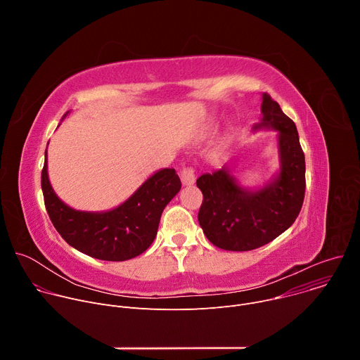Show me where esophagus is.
I'll use <instances>...</instances> for the list:
<instances>
[{
    "mask_svg": "<svg viewBox=\"0 0 360 360\" xmlns=\"http://www.w3.org/2000/svg\"><path fill=\"white\" fill-rule=\"evenodd\" d=\"M181 178L184 185H192L195 182V169L191 165L185 167L181 172Z\"/></svg>",
    "mask_w": 360,
    "mask_h": 360,
    "instance_id": "34e87169",
    "label": "esophagus"
}]
</instances>
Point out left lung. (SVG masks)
<instances>
[{
  "label": "left lung",
  "instance_id": "obj_1",
  "mask_svg": "<svg viewBox=\"0 0 360 360\" xmlns=\"http://www.w3.org/2000/svg\"><path fill=\"white\" fill-rule=\"evenodd\" d=\"M264 120L255 128L279 131V175L259 191L242 189L228 168L196 179L203 200L198 221L203 233L225 250H252L283 233L297 218L304 199V153L295 122L264 94Z\"/></svg>",
  "mask_w": 360,
  "mask_h": 360
}]
</instances>
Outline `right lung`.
Returning a JSON list of instances; mask_svg holds the SVG:
<instances>
[{
    "label": "right lung",
    "instance_id": "right-lung-1",
    "mask_svg": "<svg viewBox=\"0 0 360 360\" xmlns=\"http://www.w3.org/2000/svg\"><path fill=\"white\" fill-rule=\"evenodd\" d=\"M41 188L48 217L68 245L95 259L120 262L135 258L150 246L164 208L181 189V179L175 169L165 168L146 179L112 211H75L67 207L51 186L45 150Z\"/></svg>",
    "mask_w": 360,
    "mask_h": 360
}]
</instances>
